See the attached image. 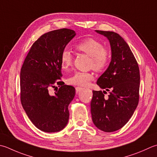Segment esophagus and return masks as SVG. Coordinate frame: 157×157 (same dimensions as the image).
I'll return each instance as SVG.
<instances>
[{
	"label": "esophagus",
	"instance_id": "esophagus-1",
	"mask_svg": "<svg viewBox=\"0 0 157 157\" xmlns=\"http://www.w3.org/2000/svg\"><path fill=\"white\" fill-rule=\"evenodd\" d=\"M83 89H84V88H81V87H76V88H75V92H76V93H79V92H80L82 90H83Z\"/></svg>",
	"mask_w": 157,
	"mask_h": 157
}]
</instances>
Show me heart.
I'll return each mask as SVG.
<instances>
[{
	"label": "heart",
	"instance_id": "b5f03b06",
	"mask_svg": "<svg viewBox=\"0 0 157 157\" xmlns=\"http://www.w3.org/2000/svg\"><path fill=\"white\" fill-rule=\"evenodd\" d=\"M75 48L79 51L86 54L90 58V67L97 71H101L107 67L109 60V54L107 49L103 48L100 41L93 38H88L77 44ZM73 56L69 50H64L60 54V64L62 69L67 70L72 65ZM94 78L90 72L77 71L68 79L70 84L84 86Z\"/></svg>",
	"mask_w": 157,
	"mask_h": 157
}]
</instances>
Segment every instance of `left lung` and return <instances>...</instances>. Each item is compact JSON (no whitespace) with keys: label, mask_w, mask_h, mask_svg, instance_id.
Returning a JSON list of instances; mask_svg holds the SVG:
<instances>
[{"label":"left lung","mask_w":157,"mask_h":157,"mask_svg":"<svg viewBox=\"0 0 157 157\" xmlns=\"http://www.w3.org/2000/svg\"><path fill=\"white\" fill-rule=\"evenodd\" d=\"M109 40L112 58L109 67L97 79L102 89L93 90L90 103L94 124L104 132L116 131L127 123L139 102L140 69L129 46L118 33L95 30ZM109 92L105 97L104 94Z\"/></svg>","instance_id":"obj_1"}]
</instances>
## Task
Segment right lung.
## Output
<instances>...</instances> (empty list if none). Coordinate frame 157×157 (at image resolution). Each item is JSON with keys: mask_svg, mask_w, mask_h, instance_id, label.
Here are the masks:
<instances>
[{"mask_svg": "<svg viewBox=\"0 0 157 157\" xmlns=\"http://www.w3.org/2000/svg\"><path fill=\"white\" fill-rule=\"evenodd\" d=\"M75 35L68 29L45 33L33 44L21 67V105L33 124L42 131L58 132L68 123V107L75 89L60 81V54ZM56 85L60 88L52 95L50 88Z\"/></svg>", "mask_w": 157, "mask_h": 157, "instance_id": "right-lung-1", "label": "right lung"}]
</instances>
